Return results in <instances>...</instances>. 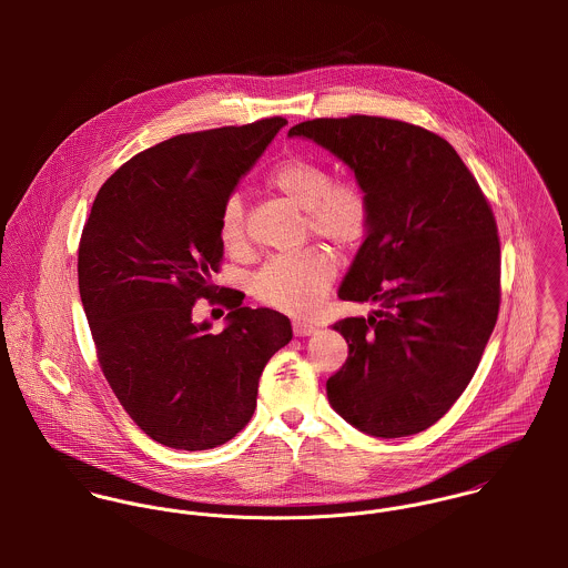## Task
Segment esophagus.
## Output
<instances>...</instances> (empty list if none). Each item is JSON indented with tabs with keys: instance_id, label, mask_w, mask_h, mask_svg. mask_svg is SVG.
I'll return each instance as SVG.
<instances>
[{
	"instance_id": "obj_1",
	"label": "esophagus",
	"mask_w": 568,
	"mask_h": 568,
	"mask_svg": "<svg viewBox=\"0 0 568 568\" xmlns=\"http://www.w3.org/2000/svg\"><path fill=\"white\" fill-rule=\"evenodd\" d=\"M317 327L313 324H306V322H293V334L295 336H311L315 334Z\"/></svg>"
}]
</instances>
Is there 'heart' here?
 I'll return each instance as SVG.
<instances>
[{
  "label": "heart",
  "instance_id": "1",
  "mask_svg": "<svg viewBox=\"0 0 568 568\" xmlns=\"http://www.w3.org/2000/svg\"><path fill=\"white\" fill-rule=\"evenodd\" d=\"M268 185L306 212L308 230L338 246H356L369 232L372 203L356 181H336L329 168L308 158L277 163ZM219 236L227 251L246 246L243 199L232 194L219 216ZM336 255L325 246H311L293 255L271 257L253 277V295L277 311L306 315L324 297L336 277Z\"/></svg>",
  "mask_w": 568,
  "mask_h": 568
}]
</instances>
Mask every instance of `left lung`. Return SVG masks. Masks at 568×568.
<instances>
[{
	"instance_id": "8db88e82",
	"label": "left lung",
	"mask_w": 568,
	"mask_h": 568,
	"mask_svg": "<svg viewBox=\"0 0 568 568\" xmlns=\"http://www.w3.org/2000/svg\"><path fill=\"white\" fill-rule=\"evenodd\" d=\"M345 163L372 203V225L338 297L378 304L334 329L345 365L327 378L332 408L374 437L433 426L473 381L500 304V244L486 196L439 135L387 118L295 124Z\"/></svg>"
}]
</instances>
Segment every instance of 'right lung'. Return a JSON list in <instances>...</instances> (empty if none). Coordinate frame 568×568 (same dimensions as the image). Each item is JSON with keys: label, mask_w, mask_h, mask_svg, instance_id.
Segmentation results:
<instances>
[{"label": "right lung", "mask_w": 568, "mask_h": 568, "mask_svg": "<svg viewBox=\"0 0 568 568\" xmlns=\"http://www.w3.org/2000/svg\"><path fill=\"white\" fill-rule=\"evenodd\" d=\"M284 118L170 138L118 168L100 187L79 246V291L98 363L115 398L155 442L207 450L255 410L268 358L293 338L288 317L216 294L219 216ZM231 308L212 335L196 298Z\"/></svg>", "instance_id": "right-lung-1"}]
</instances>
